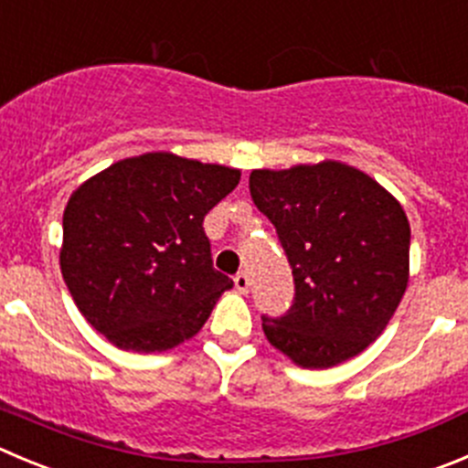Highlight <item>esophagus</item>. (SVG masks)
Masks as SVG:
<instances>
[{"label":"esophagus","instance_id":"34e87169","mask_svg":"<svg viewBox=\"0 0 468 468\" xmlns=\"http://www.w3.org/2000/svg\"><path fill=\"white\" fill-rule=\"evenodd\" d=\"M233 283H235V288H238L239 293H247L249 286H251V279H249L247 272H238L233 277Z\"/></svg>","mask_w":468,"mask_h":468}]
</instances>
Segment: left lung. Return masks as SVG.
Masks as SVG:
<instances>
[{"instance_id": "obj_1", "label": "left lung", "mask_w": 468, "mask_h": 468, "mask_svg": "<svg viewBox=\"0 0 468 468\" xmlns=\"http://www.w3.org/2000/svg\"><path fill=\"white\" fill-rule=\"evenodd\" d=\"M249 191L277 229L295 283L288 312L263 316L268 342L307 369L365 351L409 282L411 229L401 205L339 161L254 170Z\"/></svg>"}]
</instances>
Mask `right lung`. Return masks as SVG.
I'll use <instances>...</instances> for the list:
<instances>
[{
    "mask_svg": "<svg viewBox=\"0 0 468 468\" xmlns=\"http://www.w3.org/2000/svg\"><path fill=\"white\" fill-rule=\"evenodd\" d=\"M239 170L150 152L78 186L64 209L62 277L96 333L122 351H168L194 337L233 288L214 270L205 214Z\"/></svg>",
    "mask_w": 468,
    "mask_h": 468,
    "instance_id": "1",
    "label": "right lung"
}]
</instances>
